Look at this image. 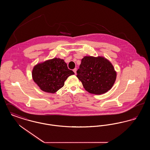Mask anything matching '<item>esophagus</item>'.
I'll list each match as a JSON object with an SVG mask.
<instances>
[{
  "instance_id": "esophagus-1",
  "label": "esophagus",
  "mask_w": 150,
  "mask_h": 150,
  "mask_svg": "<svg viewBox=\"0 0 150 150\" xmlns=\"http://www.w3.org/2000/svg\"><path fill=\"white\" fill-rule=\"evenodd\" d=\"M76 70H77V69H76V68H75L74 70H73V71L74 72V73L76 74Z\"/></svg>"
}]
</instances>
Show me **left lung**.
<instances>
[{
    "instance_id": "obj_1",
    "label": "left lung",
    "mask_w": 150,
    "mask_h": 150,
    "mask_svg": "<svg viewBox=\"0 0 150 150\" xmlns=\"http://www.w3.org/2000/svg\"><path fill=\"white\" fill-rule=\"evenodd\" d=\"M77 78L86 91L94 94L107 92L114 84L116 72L105 57L85 56L77 70Z\"/></svg>"
}]
</instances>
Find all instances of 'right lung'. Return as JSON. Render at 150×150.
Masks as SVG:
<instances>
[{"label": "right lung", "mask_w": 150, "mask_h": 150, "mask_svg": "<svg viewBox=\"0 0 150 150\" xmlns=\"http://www.w3.org/2000/svg\"><path fill=\"white\" fill-rule=\"evenodd\" d=\"M64 59L54 58L36 64L32 71L33 80L41 90L54 93L64 86V81L74 75Z\"/></svg>", "instance_id": "obj_1"}]
</instances>
